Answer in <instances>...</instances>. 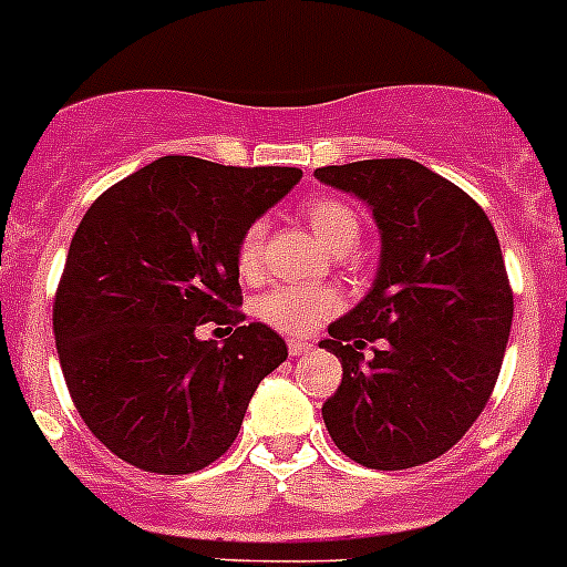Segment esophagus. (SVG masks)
Instances as JSON below:
<instances>
[{
  "mask_svg": "<svg viewBox=\"0 0 567 567\" xmlns=\"http://www.w3.org/2000/svg\"><path fill=\"white\" fill-rule=\"evenodd\" d=\"M311 351V342L306 340H289V357H303Z\"/></svg>",
  "mask_w": 567,
  "mask_h": 567,
  "instance_id": "esophagus-1",
  "label": "esophagus"
}]
</instances>
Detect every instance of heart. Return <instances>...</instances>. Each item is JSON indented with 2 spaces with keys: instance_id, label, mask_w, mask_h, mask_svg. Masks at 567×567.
<instances>
[{
  "instance_id": "1",
  "label": "heart",
  "mask_w": 567,
  "mask_h": 567,
  "mask_svg": "<svg viewBox=\"0 0 567 567\" xmlns=\"http://www.w3.org/2000/svg\"><path fill=\"white\" fill-rule=\"evenodd\" d=\"M303 216L315 236L329 249L354 244L360 236V219L337 196H315L303 205ZM264 241H267V225L252 221L247 230L238 236L236 244V269L244 280H258L264 264ZM340 309L337 292L326 287H278L272 292L261 295L256 303V315L272 329L284 334H309L318 329L326 318H331Z\"/></svg>"
}]
</instances>
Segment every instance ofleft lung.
Returning a JSON list of instances; mask_svg holds the SVG:
<instances>
[{
  "label": "left lung",
  "mask_w": 567,
  "mask_h": 567,
  "mask_svg": "<svg viewBox=\"0 0 567 567\" xmlns=\"http://www.w3.org/2000/svg\"><path fill=\"white\" fill-rule=\"evenodd\" d=\"M315 176L365 202L382 238L371 292L320 342L342 362L323 422L357 464H427L464 439L501 373L514 298L497 233L472 196L413 159Z\"/></svg>",
  "instance_id": "obj_1"
}]
</instances>
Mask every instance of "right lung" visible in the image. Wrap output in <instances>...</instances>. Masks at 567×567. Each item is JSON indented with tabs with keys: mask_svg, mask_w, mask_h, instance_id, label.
<instances>
[{
	"mask_svg": "<svg viewBox=\"0 0 567 567\" xmlns=\"http://www.w3.org/2000/svg\"><path fill=\"white\" fill-rule=\"evenodd\" d=\"M303 171L159 157L97 196L72 236L53 306L66 388L103 446L188 475L230 450L258 382L287 360L244 326L236 244ZM202 322L225 343L199 341Z\"/></svg>",
	"mask_w": 567,
	"mask_h": 567,
	"instance_id": "1",
	"label": "right lung"
}]
</instances>
